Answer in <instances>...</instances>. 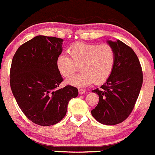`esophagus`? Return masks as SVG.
<instances>
[{"label": "esophagus", "instance_id": "34e87169", "mask_svg": "<svg viewBox=\"0 0 155 155\" xmlns=\"http://www.w3.org/2000/svg\"><path fill=\"white\" fill-rule=\"evenodd\" d=\"M86 93V91L83 89H79V93L80 95H83Z\"/></svg>", "mask_w": 155, "mask_h": 155}]
</instances>
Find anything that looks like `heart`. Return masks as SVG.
I'll list each match as a JSON object with an SVG mask.
<instances>
[{"instance_id":"1","label":"heart","mask_w":155,"mask_h":155,"mask_svg":"<svg viewBox=\"0 0 155 155\" xmlns=\"http://www.w3.org/2000/svg\"><path fill=\"white\" fill-rule=\"evenodd\" d=\"M70 57L60 54L56 60L57 71L63 77H71L80 65L81 74L67 80V84L85 87L96 82L101 84L108 79L115 63V52L108 44L76 42L68 49Z\"/></svg>"}]
</instances>
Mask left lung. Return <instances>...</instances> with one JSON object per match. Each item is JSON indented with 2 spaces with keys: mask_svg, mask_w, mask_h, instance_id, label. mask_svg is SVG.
<instances>
[{
  "mask_svg": "<svg viewBox=\"0 0 155 155\" xmlns=\"http://www.w3.org/2000/svg\"><path fill=\"white\" fill-rule=\"evenodd\" d=\"M115 52L113 72L100 89L93 90L99 97L91 114L99 123L115 125L121 123L133 110L143 84L140 61L134 51L120 40H107Z\"/></svg>",
  "mask_w": 155,
  "mask_h": 155,
  "instance_id": "obj_1",
  "label": "left lung"
}]
</instances>
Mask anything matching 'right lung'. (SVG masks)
<instances>
[{"instance_id":"right-lung-1","label":"right lung","mask_w":155,"mask_h":155,"mask_svg":"<svg viewBox=\"0 0 155 155\" xmlns=\"http://www.w3.org/2000/svg\"><path fill=\"white\" fill-rule=\"evenodd\" d=\"M63 40L39 35L20 45L13 57L10 86L25 116L40 126L57 124L66 115L77 88L67 85L57 90L63 81L56 66L62 51Z\"/></svg>"}]
</instances>
